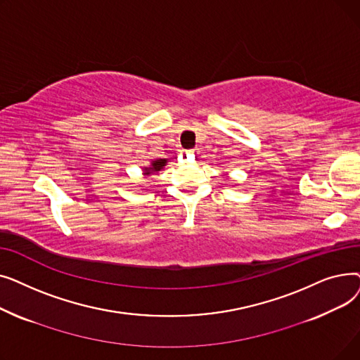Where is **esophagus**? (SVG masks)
<instances>
[{"instance_id":"obj_1","label":"esophagus","mask_w":360,"mask_h":360,"mask_svg":"<svg viewBox=\"0 0 360 360\" xmlns=\"http://www.w3.org/2000/svg\"><path fill=\"white\" fill-rule=\"evenodd\" d=\"M198 153V151H197V148H194V150H190V151H188V155H190V156H195Z\"/></svg>"}]
</instances>
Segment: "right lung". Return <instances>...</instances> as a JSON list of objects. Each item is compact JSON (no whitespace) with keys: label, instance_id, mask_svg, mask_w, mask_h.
I'll return each mask as SVG.
<instances>
[{"label":"right lung","instance_id":"1","mask_svg":"<svg viewBox=\"0 0 360 360\" xmlns=\"http://www.w3.org/2000/svg\"><path fill=\"white\" fill-rule=\"evenodd\" d=\"M169 159H156V160H151L148 166L143 167V175L150 176V175H155L158 174L159 170H162L166 165H167Z\"/></svg>","mask_w":360,"mask_h":360}]
</instances>
